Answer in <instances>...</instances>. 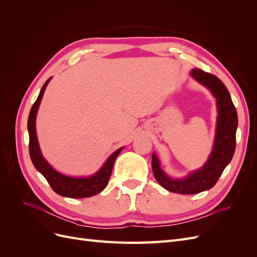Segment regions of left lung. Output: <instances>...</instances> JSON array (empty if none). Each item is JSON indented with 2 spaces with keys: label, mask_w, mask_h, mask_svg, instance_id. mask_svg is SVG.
I'll return each mask as SVG.
<instances>
[{
  "label": "left lung",
  "mask_w": 257,
  "mask_h": 257,
  "mask_svg": "<svg viewBox=\"0 0 257 257\" xmlns=\"http://www.w3.org/2000/svg\"><path fill=\"white\" fill-rule=\"evenodd\" d=\"M191 76L211 91L216 99L217 121L212 152L203 167L194 170L181 179L168 177L162 170L157 155L152 154V172L158 182L167 191L182 195L207 191L217 182L223 170L229 164L234 155L238 126L236 108L225 84L216 76L199 68L192 69Z\"/></svg>",
  "instance_id": "8db88e82"
}]
</instances>
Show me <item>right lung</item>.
Masks as SVG:
<instances>
[{
  "label": "right lung",
  "mask_w": 257,
  "mask_h": 257,
  "mask_svg": "<svg viewBox=\"0 0 257 257\" xmlns=\"http://www.w3.org/2000/svg\"><path fill=\"white\" fill-rule=\"evenodd\" d=\"M50 79L51 78H49L44 83L43 88L40 92V95H38L35 103L33 104L32 108H31V111L29 114L28 131H29V138H30L29 151H30L31 160H32L34 167L45 177L46 180H47L48 183L50 184L52 190L57 194H59V195L64 196V197H71V198H84V197L93 196L95 195V194L102 192L107 186V183L109 181V178L111 176L114 161L124 147L114 151L110 157L107 159L102 168H100L97 173L87 178L68 177L57 172L56 169H53L49 165V163L44 159L43 154L41 152L40 145H38V141H37L36 127H35L38 107H40L45 89L47 87Z\"/></svg>",
  "instance_id": "right-lung-1"
}]
</instances>
